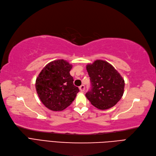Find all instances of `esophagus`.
I'll return each instance as SVG.
<instances>
[{"label": "esophagus", "instance_id": "1", "mask_svg": "<svg viewBox=\"0 0 156 156\" xmlns=\"http://www.w3.org/2000/svg\"><path fill=\"white\" fill-rule=\"evenodd\" d=\"M84 88H85V87H84V85H81V86H80V87H79V90H80V92H84Z\"/></svg>", "mask_w": 156, "mask_h": 156}]
</instances>
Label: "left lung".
<instances>
[{
    "instance_id": "1",
    "label": "left lung",
    "mask_w": 156,
    "mask_h": 156,
    "mask_svg": "<svg viewBox=\"0 0 156 156\" xmlns=\"http://www.w3.org/2000/svg\"><path fill=\"white\" fill-rule=\"evenodd\" d=\"M87 69L92 87L87 98L97 108L106 110L115 106L124 93L125 80L112 64L103 60L88 64Z\"/></svg>"
}]
</instances>
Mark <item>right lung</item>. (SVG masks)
Returning <instances> with one entry per match:
<instances>
[{"mask_svg": "<svg viewBox=\"0 0 156 156\" xmlns=\"http://www.w3.org/2000/svg\"><path fill=\"white\" fill-rule=\"evenodd\" d=\"M72 65L58 59L48 63L36 79L37 93L43 105L52 111H61L72 104L79 92L69 74Z\"/></svg>", "mask_w": 156, "mask_h": 156, "instance_id": "add662e5", "label": "right lung"}]
</instances>
